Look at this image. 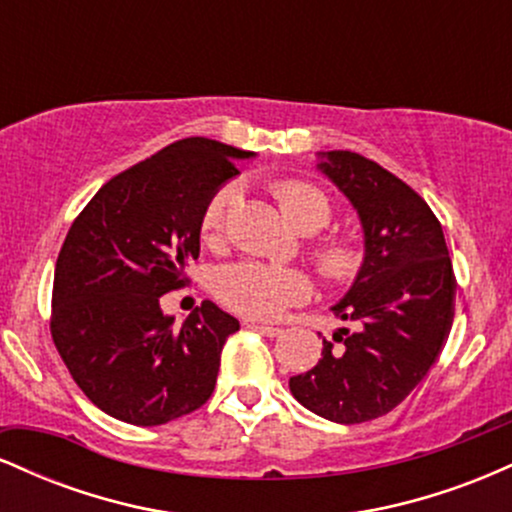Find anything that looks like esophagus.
Segmentation results:
<instances>
[{"mask_svg":"<svg viewBox=\"0 0 512 512\" xmlns=\"http://www.w3.org/2000/svg\"><path fill=\"white\" fill-rule=\"evenodd\" d=\"M248 330H252V332H260V334H264V337H279L281 332V327H269V325H260V322H248Z\"/></svg>","mask_w":512,"mask_h":512,"instance_id":"obj_1","label":"esophagus"}]
</instances>
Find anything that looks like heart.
<instances>
[{
	"label": "heart",
	"instance_id": "1",
	"mask_svg": "<svg viewBox=\"0 0 512 512\" xmlns=\"http://www.w3.org/2000/svg\"><path fill=\"white\" fill-rule=\"evenodd\" d=\"M238 195L236 182H226L207 199L199 219L204 243H216L221 238ZM274 197L286 219L301 231H320L332 219L330 197L313 182L279 180L274 185ZM313 260L327 281L351 284L366 267V250L356 238L332 236L315 245ZM211 291L233 313L250 320H274L291 305L308 301L313 293V281L303 269L243 260L216 269Z\"/></svg>",
	"mask_w": 512,
	"mask_h": 512
}]
</instances>
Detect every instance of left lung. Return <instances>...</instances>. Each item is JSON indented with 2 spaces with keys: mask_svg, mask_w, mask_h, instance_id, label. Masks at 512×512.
I'll return each instance as SVG.
<instances>
[{
  "mask_svg": "<svg viewBox=\"0 0 512 512\" xmlns=\"http://www.w3.org/2000/svg\"><path fill=\"white\" fill-rule=\"evenodd\" d=\"M317 168L349 197L366 243V267L334 315L351 320L322 358L289 380L291 395L334 424L385 416L431 370L455 317L457 281L443 226L424 197L354 151L320 154Z\"/></svg>",
  "mask_w": 512,
  "mask_h": 512,
  "instance_id": "1",
  "label": "left lung"
}]
</instances>
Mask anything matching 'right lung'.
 I'll use <instances>...</instances> for the list:
<instances>
[{"instance_id": "1", "label": "right lung", "mask_w": 512, "mask_h": 512, "mask_svg": "<svg viewBox=\"0 0 512 512\" xmlns=\"http://www.w3.org/2000/svg\"><path fill=\"white\" fill-rule=\"evenodd\" d=\"M250 156L180 139L110 178L74 219L57 257L50 332L74 383L105 414L161 426L214 392L238 320L204 301L175 330L161 296L187 284L204 204Z\"/></svg>"}]
</instances>
